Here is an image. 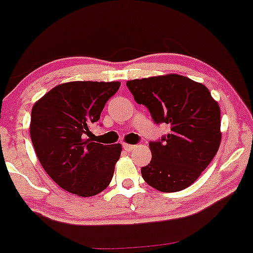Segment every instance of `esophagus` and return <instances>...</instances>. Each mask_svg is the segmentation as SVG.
I'll return each mask as SVG.
<instances>
[{
  "label": "esophagus",
  "instance_id": "esophagus-1",
  "mask_svg": "<svg viewBox=\"0 0 253 253\" xmlns=\"http://www.w3.org/2000/svg\"><path fill=\"white\" fill-rule=\"evenodd\" d=\"M123 147H124V150L125 151H127V152H130V151H133L135 148V146L134 145H128V144H124L123 145Z\"/></svg>",
  "mask_w": 253,
  "mask_h": 253
}]
</instances>
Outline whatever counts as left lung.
Listing matches in <instances>:
<instances>
[{
  "mask_svg": "<svg viewBox=\"0 0 253 253\" xmlns=\"http://www.w3.org/2000/svg\"><path fill=\"white\" fill-rule=\"evenodd\" d=\"M139 105L169 134L150 141L152 160L141 169L144 180L161 192L192 185L220 145V108L204 84L178 74L127 81Z\"/></svg>",
  "mask_w": 253,
  "mask_h": 253,
  "instance_id": "left-lung-1",
  "label": "left lung"
}]
</instances>
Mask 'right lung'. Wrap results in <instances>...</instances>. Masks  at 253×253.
I'll return each mask as SVG.
<instances>
[{
    "mask_svg": "<svg viewBox=\"0 0 253 253\" xmlns=\"http://www.w3.org/2000/svg\"><path fill=\"white\" fill-rule=\"evenodd\" d=\"M120 82L74 81L54 87L32 109L30 136L47 174L68 192L92 197L113 178L121 145L86 139Z\"/></svg>",
    "mask_w": 253,
    "mask_h": 253,
    "instance_id": "obj_1",
    "label": "right lung"
}]
</instances>
